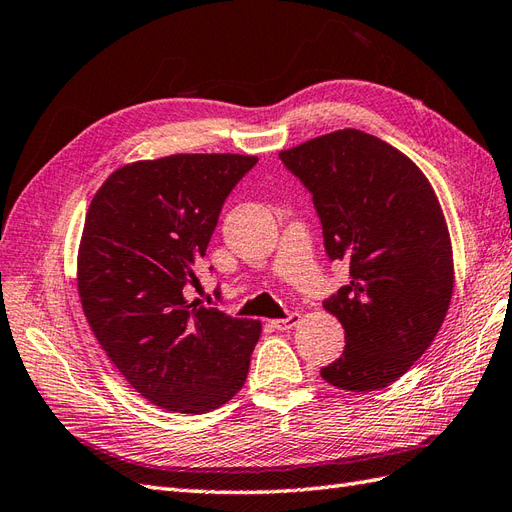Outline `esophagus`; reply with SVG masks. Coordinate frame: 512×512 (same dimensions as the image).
I'll use <instances>...</instances> for the list:
<instances>
[{"label":"esophagus","instance_id":"obj_1","mask_svg":"<svg viewBox=\"0 0 512 512\" xmlns=\"http://www.w3.org/2000/svg\"><path fill=\"white\" fill-rule=\"evenodd\" d=\"M299 321H302V317H299L297 313H291L289 317H284V319H273V321H271V328H273V330H280V332L293 330Z\"/></svg>","mask_w":512,"mask_h":512}]
</instances>
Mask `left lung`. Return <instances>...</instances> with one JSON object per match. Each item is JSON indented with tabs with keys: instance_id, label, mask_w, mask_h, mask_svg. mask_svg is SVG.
Wrapping results in <instances>:
<instances>
[{
	"instance_id": "obj_1",
	"label": "left lung",
	"mask_w": 512,
	"mask_h": 512,
	"mask_svg": "<svg viewBox=\"0 0 512 512\" xmlns=\"http://www.w3.org/2000/svg\"><path fill=\"white\" fill-rule=\"evenodd\" d=\"M313 193L332 260L350 282L323 302L345 350L321 378L369 393L400 380L441 330L454 291V256L430 180L400 149L345 128L282 149Z\"/></svg>"
}]
</instances>
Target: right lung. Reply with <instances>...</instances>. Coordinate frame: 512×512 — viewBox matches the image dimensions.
<instances>
[{"label": "right lung", "instance_id": "add662e5", "mask_svg": "<svg viewBox=\"0 0 512 512\" xmlns=\"http://www.w3.org/2000/svg\"><path fill=\"white\" fill-rule=\"evenodd\" d=\"M258 162L173 154L112 171L86 213L78 295L97 343L147 402L210 413L243 389L260 321L184 297L226 197Z\"/></svg>", "mask_w": 512, "mask_h": 512}]
</instances>
